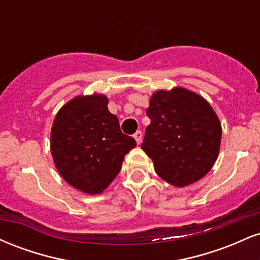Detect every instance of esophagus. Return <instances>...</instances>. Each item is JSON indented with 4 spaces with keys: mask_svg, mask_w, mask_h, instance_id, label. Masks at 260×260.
Listing matches in <instances>:
<instances>
[{
    "mask_svg": "<svg viewBox=\"0 0 260 260\" xmlns=\"http://www.w3.org/2000/svg\"><path fill=\"white\" fill-rule=\"evenodd\" d=\"M133 137H134V139H136L137 144H140V143H142V138H143L142 131H137V132L133 134Z\"/></svg>",
    "mask_w": 260,
    "mask_h": 260,
    "instance_id": "1",
    "label": "esophagus"
}]
</instances>
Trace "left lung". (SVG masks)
I'll use <instances>...</instances> for the list:
<instances>
[{"label":"left lung","instance_id":"1","mask_svg":"<svg viewBox=\"0 0 260 260\" xmlns=\"http://www.w3.org/2000/svg\"><path fill=\"white\" fill-rule=\"evenodd\" d=\"M147 115L150 124L142 149L164 181L186 187L210 171L219 155L221 123L204 98L181 86L157 90Z\"/></svg>","mask_w":260,"mask_h":260}]
</instances>
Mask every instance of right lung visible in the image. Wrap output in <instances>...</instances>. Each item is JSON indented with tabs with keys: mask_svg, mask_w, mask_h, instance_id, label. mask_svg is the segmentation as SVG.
I'll use <instances>...</instances> for the list:
<instances>
[{
	"mask_svg": "<svg viewBox=\"0 0 260 260\" xmlns=\"http://www.w3.org/2000/svg\"><path fill=\"white\" fill-rule=\"evenodd\" d=\"M105 95L76 96L59 109L51 129V154L59 175L86 194H100L120 172L136 147L121 132Z\"/></svg>",
	"mask_w": 260,
	"mask_h": 260,
	"instance_id": "obj_1",
	"label": "right lung"
}]
</instances>
